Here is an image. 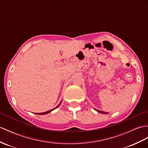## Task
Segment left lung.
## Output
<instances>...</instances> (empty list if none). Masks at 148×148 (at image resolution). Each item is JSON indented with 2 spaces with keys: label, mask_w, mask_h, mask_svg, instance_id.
Instances as JSON below:
<instances>
[{
  "label": "left lung",
  "mask_w": 148,
  "mask_h": 148,
  "mask_svg": "<svg viewBox=\"0 0 148 148\" xmlns=\"http://www.w3.org/2000/svg\"><path fill=\"white\" fill-rule=\"evenodd\" d=\"M97 110L98 112L99 113H104V114H107V112H103V111H99V110Z\"/></svg>",
  "instance_id": "8db88e82"
}]
</instances>
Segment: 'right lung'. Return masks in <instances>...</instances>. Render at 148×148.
<instances>
[{"label":"right lung","instance_id":"add662e5","mask_svg":"<svg viewBox=\"0 0 148 148\" xmlns=\"http://www.w3.org/2000/svg\"><path fill=\"white\" fill-rule=\"evenodd\" d=\"M60 103H61V102L60 103V104L58 105L56 108H53V109H52V110H49V111H47V112H43V113H36V114H38V115H45V114H47V113H50V112H51L52 110H55L56 108H57L58 106H59L60 105Z\"/></svg>","mask_w":148,"mask_h":148}]
</instances>
